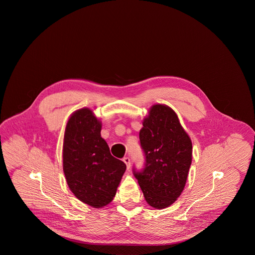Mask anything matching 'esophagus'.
<instances>
[{
	"instance_id": "1",
	"label": "esophagus",
	"mask_w": 255,
	"mask_h": 255,
	"mask_svg": "<svg viewBox=\"0 0 255 255\" xmlns=\"http://www.w3.org/2000/svg\"><path fill=\"white\" fill-rule=\"evenodd\" d=\"M123 161L125 162V164H126L127 168L129 169V168H130V165H131V160H130V158L126 156V157H124V158H123Z\"/></svg>"
}]
</instances>
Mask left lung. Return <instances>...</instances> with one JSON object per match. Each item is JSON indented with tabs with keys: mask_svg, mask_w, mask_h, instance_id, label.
<instances>
[{
	"mask_svg": "<svg viewBox=\"0 0 255 255\" xmlns=\"http://www.w3.org/2000/svg\"><path fill=\"white\" fill-rule=\"evenodd\" d=\"M139 132L144 168H133L145 200L155 209L172 205L183 193L192 163V141L177 115L165 105H153Z\"/></svg>",
	"mask_w": 255,
	"mask_h": 255,
	"instance_id": "obj_1",
	"label": "left lung"
}]
</instances>
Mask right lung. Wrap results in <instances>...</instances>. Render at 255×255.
Returning <instances> with one entry per match:
<instances>
[{
    "label": "right lung",
    "mask_w": 255,
    "mask_h": 255,
    "mask_svg": "<svg viewBox=\"0 0 255 255\" xmlns=\"http://www.w3.org/2000/svg\"><path fill=\"white\" fill-rule=\"evenodd\" d=\"M101 129L93 111L83 108L69 117L63 138L66 183L80 201L94 208L113 201L126 170V164L110 153Z\"/></svg>",
    "instance_id": "add662e5"
}]
</instances>
